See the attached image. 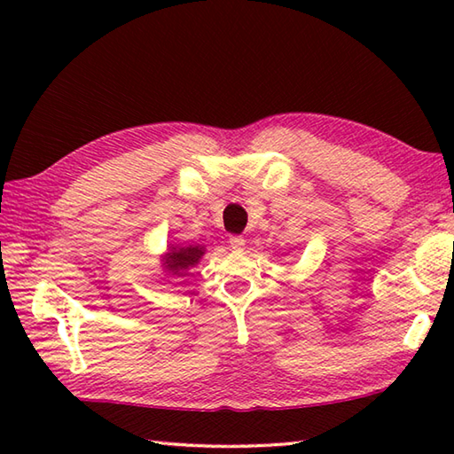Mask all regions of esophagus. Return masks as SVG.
<instances>
[{"label": "esophagus", "instance_id": "esophagus-1", "mask_svg": "<svg viewBox=\"0 0 454 454\" xmlns=\"http://www.w3.org/2000/svg\"><path fill=\"white\" fill-rule=\"evenodd\" d=\"M228 244H230V247L238 249V252H239V249L246 247V239L242 236H230V242Z\"/></svg>", "mask_w": 454, "mask_h": 454}]
</instances>
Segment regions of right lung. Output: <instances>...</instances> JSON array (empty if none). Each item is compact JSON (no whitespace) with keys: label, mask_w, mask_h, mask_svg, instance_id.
<instances>
[{"label":"right lung","mask_w":454,"mask_h":454,"mask_svg":"<svg viewBox=\"0 0 454 454\" xmlns=\"http://www.w3.org/2000/svg\"><path fill=\"white\" fill-rule=\"evenodd\" d=\"M205 254V249L199 246H187V247H171L166 255V269L171 275H183L185 269L199 263V259Z\"/></svg>","instance_id":"add662e5"}]
</instances>
